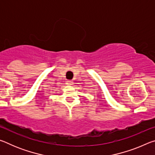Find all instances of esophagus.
<instances>
[{"label": "esophagus", "instance_id": "34e87169", "mask_svg": "<svg viewBox=\"0 0 155 155\" xmlns=\"http://www.w3.org/2000/svg\"><path fill=\"white\" fill-rule=\"evenodd\" d=\"M67 84H68V85H72V84H73V81H71V80L68 81H67Z\"/></svg>", "mask_w": 155, "mask_h": 155}]
</instances>
